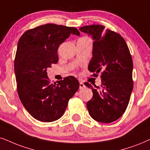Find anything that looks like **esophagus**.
<instances>
[{
    "instance_id": "1",
    "label": "esophagus",
    "mask_w": 150,
    "mask_h": 150,
    "mask_svg": "<svg viewBox=\"0 0 150 150\" xmlns=\"http://www.w3.org/2000/svg\"><path fill=\"white\" fill-rule=\"evenodd\" d=\"M85 87V85L84 84V83L82 82V81H79V89H81L83 88H84Z\"/></svg>"
}]
</instances>
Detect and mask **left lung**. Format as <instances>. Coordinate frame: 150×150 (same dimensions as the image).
Instances as JSON below:
<instances>
[{"label": "left lung", "instance_id": "8db88e82", "mask_svg": "<svg viewBox=\"0 0 150 150\" xmlns=\"http://www.w3.org/2000/svg\"><path fill=\"white\" fill-rule=\"evenodd\" d=\"M105 28L101 25H91L79 30L94 40L88 70L96 77L101 73L100 86L84 83L93 94L87 102V109L95 120L110 123L122 116L127 107L133 90V62L125 39Z\"/></svg>", "mask_w": 150, "mask_h": 150}]
</instances>
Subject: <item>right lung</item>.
<instances>
[{
    "mask_svg": "<svg viewBox=\"0 0 150 150\" xmlns=\"http://www.w3.org/2000/svg\"><path fill=\"white\" fill-rule=\"evenodd\" d=\"M71 35L79 36L76 28L45 24L23 34L14 60L17 91L30 115L41 122H52L64 115L69 100L79 83L73 76L51 84L47 69L58 62L57 50Z\"/></svg>",
    "mask_w": 150,
    "mask_h": 150,
    "instance_id": "obj_1",
    "label": "right lung"
}]
</instances>
